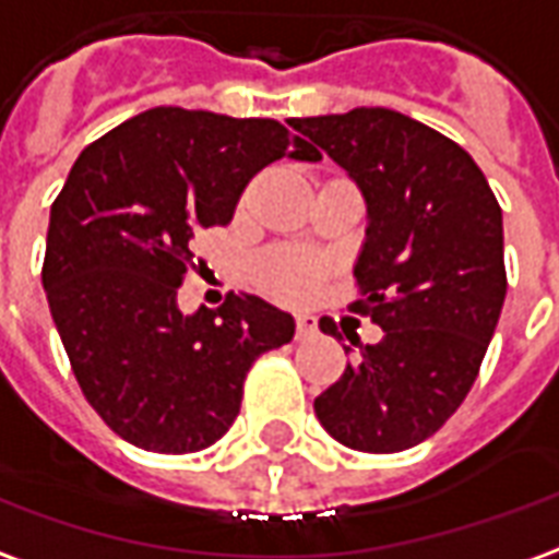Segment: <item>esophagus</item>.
<instances>
[{"label":"esophagus","instance_id":"obj_1","mask_svg":"<svg viewBox=\"0 0 559 559\" xmlns=\"http://www.w3.org/2000/svg\"><path fill=\"white\" fill-rule=\"evenodd\" d=\"M317 335V317H296V341H311Z\"/></svg>","mask_w":559,"mask_h":559}]
</instances>
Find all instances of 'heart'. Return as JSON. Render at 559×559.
<instances>
[{"label": "heart", "instance_id": "b5f03b06", "mask_svg": "<svg viewBox=\"0 0 559 559\" xmlns=\"http://www.w3.org/2000/svg\"><path fill=\"white\" fill-rule=\"evenodd\" d=\"M260 284L281 302H311L323 284V269L311 257L275 254L260 266Z\"/></svg>", "mask_w": 559, "mask_h": 559}]
</instances>
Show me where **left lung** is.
I'll return each instance as SVG.
<instances>
[{
    "label": "left lung",
    "mask_w": 559,
    "mask_h": 559,
    "mask_svg": "<svg viewBox=\"0 0 559 559\" xmlns=\"http://www.w3.org/2000/svg\"><path fill=\"white\" fill-rule=\"evenodd\" d=\"M362 188L368 230L350 311L383 329L314 413L338 443L389 455L419 445L467 399L506 299L503 212L455 140L386 107L290 122ZM320 329L338 335L323 317ZM350 350V347H344Z\"/></svg>",
    "instance_id": "obj_1"
}]
</instances>
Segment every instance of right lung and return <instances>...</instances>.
Instances as JSON below:
<instances>
[{"label":"right lung","mask_w":559,"mask_h":559,"mask_svg":"<svg viewBox=\"0 0 559 559\" xmlns=\"http://www.w3.org/2000/svg\"><path fill=\"white\" fill-rule=\"evenodd\" d=\"M317 160L275 119L155 107L80 152L50 206L41 281L83 395L122 440L188 455L227 433L251 365L296 332L251 293L185 317L197 230L230 224L272 160Z\"/></svg>","instance_id":"obj_1"}]
</instances>
